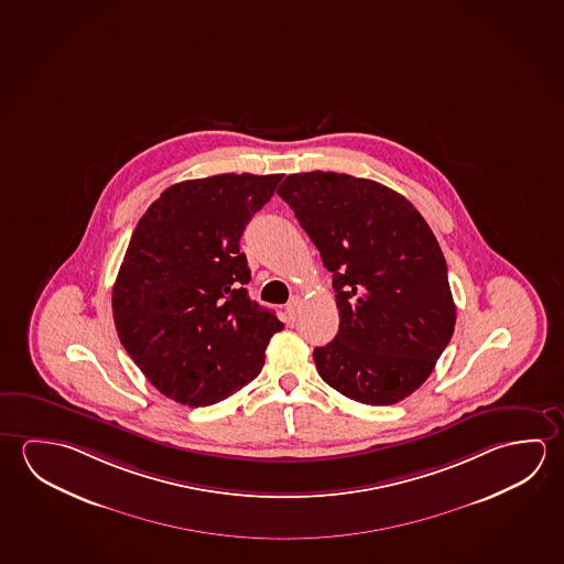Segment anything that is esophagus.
<instances>
[{
  "instance_id": "obj_1",
  "label": "esophagus",
  "mask_w": 564,
  "mask_h": 564,
  "mask_svg": "<svg viewBox=\"0 0 564 564\" xmlns=\"http://www.w3.org/2000/svg\"><path fill=\"white\" fill-rule=\"evenodd\" d=\"M301 305H303V301H301V296L295 295L289 299V303L285 306L286 316H289V321H296V316L301 313Z\"/></svg>"
}]
</instances>
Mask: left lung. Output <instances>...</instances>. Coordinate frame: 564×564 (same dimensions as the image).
Here are the masks:
<instances>
[{
  "label": "left lung",
  "instance_id": "8db88e82",
  "mask_svg": "<svg viewBox=\"0 0 564 564\" xmlns=\"http://www.w3.org/2000/svg\"><path fill=\"white\" fill-rule=\"evenodd\" d=\"M278 194L333 273L340 328L314 348L321 378L366 405L409 398L456 324L446 261L425 218L388 186L341 173L289 175Z\"/></svg>",
  "mask_w": 564,
  "mask_h": 564
}]
</instances>
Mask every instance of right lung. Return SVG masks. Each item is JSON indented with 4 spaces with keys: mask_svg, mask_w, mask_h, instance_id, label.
Masks as SVG:
<instances>
[{
    "mask_svg": "<svg viewBox=\"0 0 564 564\" xmlns=\"http://www.w3.org/2000/svg\"><path fill=\"white\" fill-rule=\"evenodd\" d=\"M281 175H226L169 186L131 234L111 311L126 351L176 403L206 406L258 378L285 324L251 301L240 251Z\"/></svg>",
    "mask_w": 564,
    "mask_h": 564,
    "instance_id": "right-lung-1",
    "label": "right lung"
}]
</instances>
